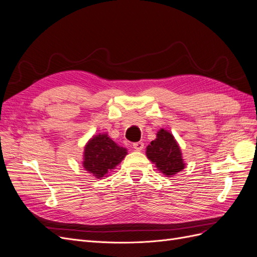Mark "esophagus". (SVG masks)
<instances>
[{"label": "esophagus", "mask_w": 257, "mask_h": 257, "mask_svg": "<svg viewBox=\"0 0 257 257\" xmlns=\"http://www.w3.org/2000/svg\"><path fill=\"white\" fill-rule=\"evenodd\" d=\"M144 143L143 142H138V143H134L133 144V148L136 151H142L144 149Z\"/></svg>", "instance_id": "esophagus-1"}]
</instances>
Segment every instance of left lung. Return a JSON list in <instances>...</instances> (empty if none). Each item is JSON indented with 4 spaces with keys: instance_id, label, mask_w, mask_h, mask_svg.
Returning <instances> with one entry per match:
<instances>
[{
    "instance_id": "8db88e82",
    "label": "left lung",
    "mask_w": 257,
    "mask_h": 257,
    "mask_svg": "<svg viewBox=\"0 0 257 257\" xmlns=\"http://www.w3.org/2000/svg\"><path fill=\"white\" fill-rule=\"evenodd\" d=\"M146 154L160 172L167 177L181 172L185 166L180 147L173 134L164 128L158 132L157 138L147 147Z\"/></svg>"
}]
</instances>
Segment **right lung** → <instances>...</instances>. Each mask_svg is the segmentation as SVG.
I'll return each instance as SVG.
<instances>
[{
    "label": "right lung",
    "instance_id": "obj_1",
    "mask_svg": "<svg viewBox=\"0 0 257 257\" xmlns=\"http://www.w3.org/2000/svg\"><path fill=\"white\" fill-rule=\"evenodd\" d=\"M127 150L116 145L107 134L93 136L84 147L83 168L96 178L105 177L125 158Z\"/></svg>",
    "mask_w": 257,
    "mask_h": 257
}]
</instances>
